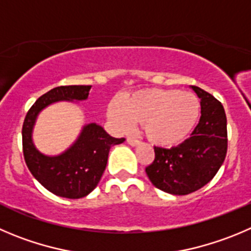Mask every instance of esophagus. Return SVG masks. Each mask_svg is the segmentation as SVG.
Returning a JSON list of instances; mask_svg holds the SVG:
<instances>
[{
  "instance_id": "1",
  "label": "esophagus",
  "mask_w": 251,
  "mask_h": 251,
  "mask_svg": "<svg viewBox=\"0 0 251 251\" xmlns=\"http://www.w3.org/2000/svg\"><path fill=\"white\" fill-rule=\"evenodd\" d=\"M126 141H127V144L131 145V146H136V145H139V142H140L139 140L135 139V137H131V136H128Z\"/></svg>"
}]
</instances>
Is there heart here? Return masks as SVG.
Returning <instances> with one entry per match:
<instances>
[{"instance_id": "obj_1", "label": "heart", "mask_w": 251, "mask_h": 251, "mask_svg": "<svg viewBox=\"0 0 251 251\" xmlns=\"http://www.w3.org/2000/svg\"><path fill=\"white\" fill-rule=\"evenodd\" d=\"M107 115L119 130H130L133 121L142 124L147 139L158 146L178 144L193 128L200 101L194 94L176 89H145L111 102Z\"/></svg>"}]
</instances>
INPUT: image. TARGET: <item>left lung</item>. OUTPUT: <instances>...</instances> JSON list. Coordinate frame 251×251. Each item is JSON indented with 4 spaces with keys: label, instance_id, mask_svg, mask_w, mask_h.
Wrapping results in <instances>:
<instances>
[{
    "label": "left lung",
    "instance_id": "8db88e82",
    "mask_svg": "<svg viewBox=\"0 0 251 251\" xmlns=\"http://www.w3.org/2000/svg\"><path fill=\"white\" fill-rule=\"evenodd\" d=\"M192 89L201 99L200 123L178 146H154V160L146 167L150 181L156 188L176 196L198 191L212 181L228 151L223 105L203 89L194 85Z\"/></svg>",
    "mask_w": 251,
    "mask_h": 251
}]
</instances>
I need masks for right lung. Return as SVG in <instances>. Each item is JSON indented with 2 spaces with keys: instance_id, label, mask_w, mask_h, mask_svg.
Listing matches in <instances>:
<instances>
[{
  "instance_id": "1",
  "label": "right lung",
  "mask_w": 251,
  "mask_h": 251,
  "mask_svg": "<svg viewBox=\"0 0 251 251\" xmlns=\"http://www.w3.org/2000/svg\"><path fill=\"white\" fill-rule=\"evenodd\" d=\"M90 85H63L43 94L25 115L22 126V147L25 165L34 178L55 196L78 200L88 196L99 183L115 145L125 141L115 139L97 124H89L78 141L64 153L48 157L38 152L32 142V128L42 109L59 100H85Z\"/></svg>"
}]
</instances>
